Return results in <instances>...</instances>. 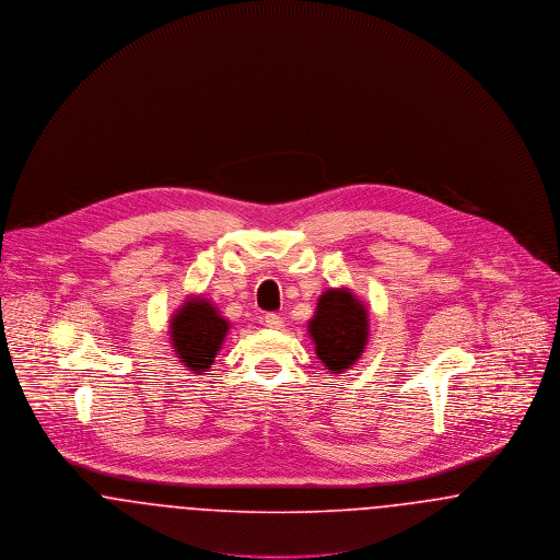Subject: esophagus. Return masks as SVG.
Returning a JSON list of instances; mask_svg holds the SVG:
<instances>
[{
  "label": "esophagus",
  "instance_id": "34e87169",
  "mask_svg": "<svg viewBox=\"0 0 560 560\" xmlns=\"http://www.w3.org/2000/svg\"><path fill=\"white\" fill-rule=\"evenodd\" d=\"M281 323H283V319H281L277 313H267V315H265V325H267V327L279 329V327H281Z\"/></svg>",
  "mask_w": 560,
  "mask_h": 560
}]
</instances>
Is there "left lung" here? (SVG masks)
<instances>
[{
	"label": "left lung",
	"mask_w": 560,
	"mask_h": 560,
	"mask_svg": "<svg viewBox=\"0 0 560 560\" xmlns=\"http://www.w3.org/2000/svg\"><path fill=\"white\" fill-rule=\"evenodd\" d=\"M308 327L325 368L340 373L348 370L365 348L368 313L350 293L329 290L320 295L315 319Z\"/></svg>",
	"instance_id": "1"
}]
</instances>
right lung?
Here are the masks:
<instances>
[{
    "mask_svg": "<svg viewBox=\"0 0 560 560\" xmlns=\"http://www.w3.org/2000/svg\"><path fill=\"white\" fill-rule=\"evenodd\" d=\"M226 331V319L203 300H190L172 319L174 348L190 372H206L212 365Z\"/></svg>",
    "mask_w": 560,
    "mask_h": 560,
    "instance_id": "obj_1",
    "label": "right lung"
}]
</instances>
